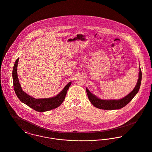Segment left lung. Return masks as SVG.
<instances>
[{"label":"left lung","mask_w":152,"mask_h":152,"mask_svg":"<svg viewBox=\"0 0 152 152\" xmlns=\"http://www.w3.org/2000/svg\"><path fill=\"white\" fill-rule=\"evenodd\" d=\"M142 80V72L140 68L139 67V79L136 85L134 90L128 94L126 96L120 100H101L97 97L96 96L93 94L90 91L86 88V92L89 100L91 103L95 107L100 109L110 110H118L123 108L131 101L135 95L139 91Z\"/></svg>","instance_id":"8db88e82"}]
</instances>
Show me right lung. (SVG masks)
<instances>
[{
    "instance_id": "right-lung-1",
    "label": "right lung",
    "mask_w": 152,
    "mask_h": 152,
    "mask_svg": "<svg viewBox=\"0 0 152 152\" xmlns=\"http://www.w3.org/2000/svg\"><path fill=\"white\" fill-rule=\"evenodd\" d=\"M18 62V58L16 61L14 65L12 77L15 91L18 99L35 111L38 112H45L58 107L64 100L71 82L66 84L64 88L58 95L48 99H34L22 90L17 76Z\"/></svg>"
}]
</instances>
